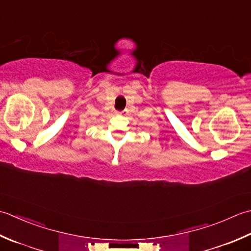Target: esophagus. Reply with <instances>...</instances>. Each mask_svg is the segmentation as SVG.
Wrapping results in <instances>:
<instances>
[{
	"label": "esophagus",
	"mask_w": 251,
	"mask_h": 251,
	"mask_svg": "<svg viewBox=\"0 0 251 251\" xmlns=\"http://www.w3.org/2000/svg\"><path fill=\"white\" fill-rule=\"evenodd\" d=\"M117 114L121 115V116H126V110H122V111H117Z\"/></svg>",
	"instance_id": "esophagus-1"
}]
</instances>
